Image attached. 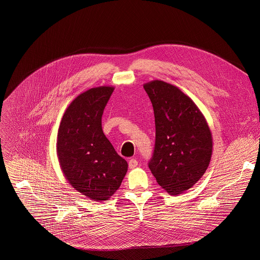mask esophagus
<instances>
[{
  "label": "esophagus",
  "mask_w": 260,
  "mask_h": 260,
  "mask_svg": "<svg viewBox=\"0 0 260 260\" xmlns=\"http://www.w3.org/2000/svg\"><path fill=\"white\" fill-rule=\"evenodd\" d=\"M128 165H129V168H130V169H135V168L138 166V161H137V159H135V158H131V159H129Z\"/></svg>",
  "instance_id": "esophagus-1"
}]
</instances>
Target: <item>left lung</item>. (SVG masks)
Listing matches in <instances>:
<instances>
[{"label": "left lung", "mask_w": 260, "mask_h": 260, "mask_svg": "<svg viewBox=\"0 0 260 260\" xmlns=\"http://www.w3.org/2000/svg\"><path fill=\"white\" fill-rule=\"evenodd\" d=\"M154 108L156 144L149 168L171 195L191 188L206 172L213 138L207 121L188 95L166 82L144 85Z\"/></svg>", "instance_id": "obj_1"}]
</instances>
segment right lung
<instances>
[{
  "label": "right lung",
  "instance_id": "obj_1",
  "mask_svg": "<svg viewBox=\"0 0 260 260\" xmlns=\"http://www.w3.org/2000/svg\"><path fill=\"white\" fill-rule=\"evenodd\" d=\"M114 87H92L66 109L57 135V156L65 178L93 201H106L120 187L128 164L102 128V116Z\"/></svg>",
  "mask_w": 260,
  "mask_h": 260
}]
</instances>
